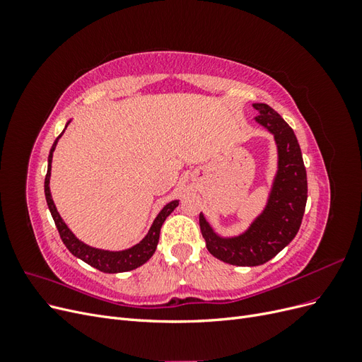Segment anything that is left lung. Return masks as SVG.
Segmentation results:
<instances>
[{
    "instance_id": "obj_1",
    "label": "left lung",
    "mask_w": 362,
    "mask_h": 362,
    "mask_svg": "<svg viewBox=\"0 0 362 362\" xmlns=\"http://www.w3.org/2000/svg\"><path fill=\"white\" fill-rule=\"evenodd\" d=\"M255 122L275 137L278 169L264 210L246 231L238 235L222 237L199 214V226L208 252L217 259L233 266L254 267L272 259L298 234L305 213L308 185L306 170L298 139L291 127L267 104H254Z\"/></svg>"
}]
</instances>
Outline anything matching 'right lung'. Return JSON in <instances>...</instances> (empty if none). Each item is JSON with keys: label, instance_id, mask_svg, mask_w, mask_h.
<instances>
[{"label": "right lung", "instance_id": "add662e5", "mask_svg": "<svg viewBox=\"0 0 362 362\" xmlns=\"http://www.w3.org/2000/svg\"><path fill=\"white\" fill-rule=\"evenodd\" d=\"M69 122H71V119L66 122V127H64V129L68 128ZM64 129L62 131V134L56 139V141H54V144H52V148H51L49 156H48V170H47V177H45V198H47V204H48V208H49V211H51V216L54 218V223H56V226L59 229V234H60V237L63 240L64 246L68 247V250L71 252L74 257L83 259L89 266H92V267H95L98 270H101L104 273L129 272V270H134V269L140 267L141 264H145V262L152 255H154V252L157 249L161 225L164 223V221H166V217L175 210V208L178 206L180 201L175 199V201H170L169 204L164 205L161 210H160V213L157 214V217L154 218V222H152L148 234L144 238H141L140 242L137 245H134V246H131V247L124 249V250H107V249H98V247L86 245L84 242H81L80 238H76L75 234L68 228V225L64 223L62 216L57 211L56 204H54V201H52L51 189H49L52 152L56 151L57 141L63 136Z\"/></svg>", "mask_w": 362, "mask_h": 362}]
</instances>
